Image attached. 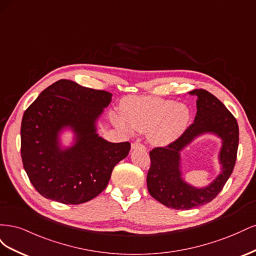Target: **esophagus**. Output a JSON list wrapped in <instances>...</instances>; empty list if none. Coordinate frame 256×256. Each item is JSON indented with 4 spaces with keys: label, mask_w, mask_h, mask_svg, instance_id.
<instances>
[{
    "label": "esophagus",
    "mask_w": 256,
    "mask_h": 256,
    "mask_svg": "<svg viewBox=\"0 0 256 256\" xmlns=\"http://www.w3.org/2000/svg\"><path fill=\"white\" fill-rule=\"evenodd\" d=\"M131 148H132V150H146V147L142 143L134 142V143L131 144Z\"/></svg>",
    "instance_id": "obj_1"
}]
</instances>
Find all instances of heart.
I'll return each mask as SVG.
<instances>
[{
  "label": "heart",
  "instance_id": "1",
  "mask_svg": "<svg viewBox=\"0 0 256 256\" xmlns=\"http://www.w3.org/2000/svg\"><path fill=\"white\" fill-rule=\"evenodd\" d=\"M122 115H115L118 127L148 134L152 144L166 146L176 141L187 129L191 114L187 106L158 97L125 98L120 104Z\"/></svg>",
  "mask_w": 256,
  "mask_h": 256
}]
</instances>
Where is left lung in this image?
Returning <instances> with one entry per match:
<instances>
[{
	"instance_id": "obj_1",
	"label": "left lung",
	"mask_w": 256,
	"mask_h": 256,
	"mask_svg": "<svg viewBox=\"0 0 256 256\" xmlns=\"http://www.w3.org/2000/svg\"><path fill=\"white\" fill-rule=\"evenodd\" d=\"M190 94L198 97L194 122L176 141L164 147H154L150 152L147 189L158 202L174 209H191L212 202L233 173L237 158L239 128L234 115L218 98L205 90H193ZM207 132L222 138L220 155L222 172L207 188L198 190L181 178L179 152L196 136Z\"/></svg>"
}]
</instances>
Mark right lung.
Returning a JSON list of instances; mask_svg holds the SVG:
<instances>
[{
    "instance_id": "add662e5",
    "label": "right lung",
    "mask_w": 256,
    "mask_h": 256,
    "mask_svg": "<svg viewBox=\"0 0 256 256\" xmlns=\"http://www.w3.org/2000/svg\"><path fill=\"white\" fill-rule=\"evenodd\" d=\"M112 94L62 79L42 90L23 114L21 158L34 188L62 204H82L102 192L129 142L111 143L96 134V120ZM70 128L76 142L62 150L58 134Z\"/></svg>"
}]
</instances>
